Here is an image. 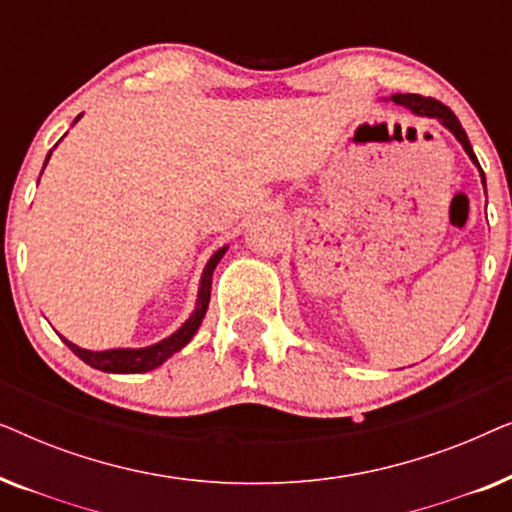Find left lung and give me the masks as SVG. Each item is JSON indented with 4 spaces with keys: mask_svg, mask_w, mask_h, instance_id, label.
<instances>
[{
    "mask_svg": "<svg viewBox=\"0 0 512 512\" xmlns=\"http://www.w3.org/2000/svg\"><path fill=\"white\" fill-rule=\"evenodd\" d=\"M391 100H394V102L398 104V107L410 109L412 114H417V116L438 118V121L443 123L445 128L450 130L452 135L459 139V144L464 146V151L468 153V158H471L473 163L480 167L478 158H475V153H473V146H471V142H468V137H466V130L461 128L459 118L452 114V109H450V107H445L443 102L433 100V97H422V95H412V93H398V95H391ZM480 177H482V184H485V172H482V167H480Z\"/></svg>",
    "mask_w": 512,
    "mask_h": 512,
    "instance_id": "left-lung-1",
    "label": "left lung"
}]
</instances>
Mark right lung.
<instances>
[{
	"label": "right lung",
	"mask_w": 512,
	"mask_h": 512,
	"mask_svg": "<svg viewBox=\"0 0 512 512\" xmlns=\"http://www.w3.org/2000/svg\"><path fill=\"white\" fill-rule=\"evenodd\" d=\"M81 118V116H79ZM76 118V121H79ZM74 121V123H76ZM48 158H51V153L46 156V163ZM44 163V167H46ZM228 247H221L216 254L209 258L207 265H205V272H202V279H200V291H198V305H195V310L191 317L186 319V324L179 328V331H174L170 338L156 342V345L151 347H142V349H104V352H90V349H81L76 347L74 342L65 340V345L72 349V352L79 356L81 361H86L88 366H93L97 370H104V373H146V370H153L158 368L160 363L170 359L172 354H177L181 347H186L191 338L198 331L202 319H205V312L209 307V296H212V275H214V268L219 265V261L226 254Z\"/></svg>",
	"instance_id": "1"
}]
</instances>
